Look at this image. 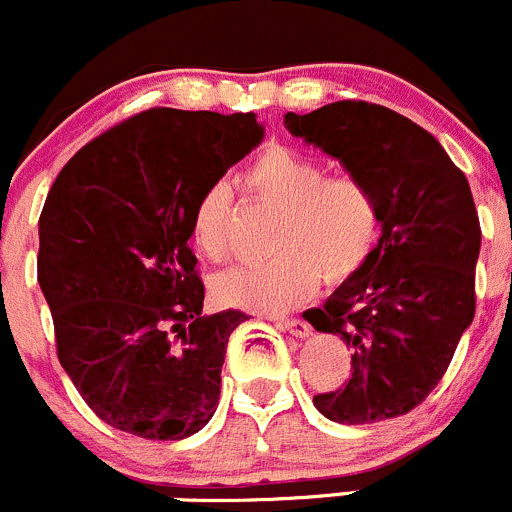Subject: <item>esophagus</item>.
Listing matches in <instances>:
<instances>
[{"mask_svg":"<svg viewBox=\"0 0 512 512\" xmlns=\"http://www.w3.org/2000/svg\"><path fill=\"white\" fill-rule=\"evenodd\" d=\"M276 325H279L281 330H287L289 335H294V337H309V335H312V327H309V322L299 320V317H294V320H276Z\"/></svg>","mask_w":512,"mask_h":512,"instance_id":"1","label":"esophagus"}]
</instances>
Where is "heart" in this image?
Masks as SVG:
<instances>
[{
	"instance_id": "b5f03b06",
	"label": "heart",
	"mask_w": 512,
	"mask_h": 512,
	"mask_svg": "<svg viewBox=\"0 0 512 512\" xmlns=\"http://www.w3.org/2000/svg\"><path fill=\"white\" fill-rule=\"evenodd\" d=\"M248 195L276 210L269 248L276 259L220 274L213 294L225 307L259 314L289 312L330 287L355 279L373 259L383 231L381 203L360 177L327 175L325 164L297 149L269 144L243 172ZM233 192L223 180L200 192L192 238L208 259L231 251Z\"/></svg>"
}]
</instances>
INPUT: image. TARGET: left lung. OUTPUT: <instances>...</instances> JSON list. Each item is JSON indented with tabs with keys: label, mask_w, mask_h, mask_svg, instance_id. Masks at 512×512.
Here are the masks:
<instances>
[{
	"label": "left lung",
	"mask_w": 512,
	"mask_h": 512,
	"mask_svg": "<svg viewBox=\"0 0 512 512\" xmlns=\"http://www.w3.org/2000/svg\"><path fill=\"white\" fill-rule=\"evenodd\" d=\"M284 126L340 159L383 213L368 266L307 312L314 330L353 350L348 383L317 393L314 406L340 424L409 414L442 381L475 317L482 231L470 182L429 131L378 103H327L287 114Z\"/></svg>",
	"instance_id": "8db88e82"
}]
</instances>
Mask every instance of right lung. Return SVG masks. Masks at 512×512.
I'll return each mask as SVG.
<instances>
[{
  "label": "right lung",
  "instance_id": "right-lung-1",
  "mask_svg": "<svg viewBox=\"0 0 512 512\" xmlns=\"http://www.w3.org/2000/svg\"><path fill=\"white\" fill-rule=\"evenodd\" d=\"M261 139L256 114L149 109L88 142L50 187L37 281L60 365L114 429L175 442L215 414L246 314H203L192 208Z\"/></svg>",
  "mask_w": 512,
  "mask_h": 512
}]
</instances>
